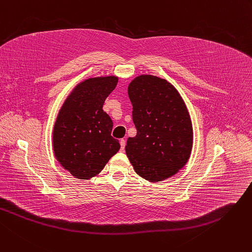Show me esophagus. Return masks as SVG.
I'll return each mask as SVG.
<instances>
[{"mask_svg":"<svg viewBox=\"0 0 252 252\" xmlns=\"http://www.w3.org/2000/svg\"><path fill=\"white\" fill-rule=\"evenodd\" d=\"M120 143H121V150L124 151V150H125V147H126V140L123 139V140H121Z\"/></svg>","mask_w":252,"mask_h":252,"instance_id":"esophagus-1","label":"esophagus"}]
</instances>
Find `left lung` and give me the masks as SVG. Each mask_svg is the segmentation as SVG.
I'll list each match as a JSON object with an SVG mask.
<instances>
[{"label": "left lung", "mask_w": 252, "mask_h": 252, "mask_svg": "<svg viewBox=\"0 0 252 252\" xmlns=\"http://www.w3.org/2000/svg\"><path fill=\"white\" fill-rule=\"evenodd\" d=\"M137 135L126 153L136 173L150 182L175 175L190 157L193 130L188 107L167 80L140 75L127 87Z\"/></svg>", "instance_id": "obj_1"}]
</instances>
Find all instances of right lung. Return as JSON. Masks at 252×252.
Here are the masks:
<instances>
[{"label": "right lung", "mask_w": 252, "mask_h": 252, "mask_svg": "<svg viewBox=\"0 0 252 252\" xmlns=\"http://www.w3.org/2000/svg\"><path fill=\"white\" fill-rule=\"evenodd\" d=\"M119 82L117 76L88 78L80 82L59 110L53 130V149L63 168L78 179L101 172L121 149L111 137L112 121L103 104Z\"/></svg>", "instance_id": "right-lung-1"}]
</instances>
